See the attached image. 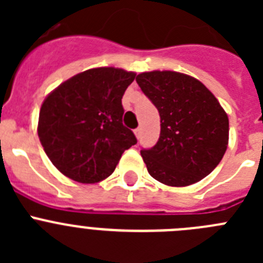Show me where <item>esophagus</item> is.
Here are the masks:
<instances>
[{
  "instance_id": "1",
  "label": "esophagus",
  "mask_w": 263,
  "mask_h": 263,
  "mask_svg": "<svg viewBox=\"0 0 263 263\" xmlns=\"http://www.w3.org/2000/svg\"><path fill=\"white\" fill-rule=\"evenodd\" d=\"M134 134H136L137 138H141V136H142V129H141V127H137V129L134 130Z\"/></svg>"
}]
</instances>
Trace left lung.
Returning a JSON list of instances; mask_svg holds the SVG:
<instances>
[{
  "label": "left lung",
  "mask_w": 263,
  "mask_h": 263,
  "mask_svg": "<svg viewBox=\"0 0 263 263\" xmlns=\"http://www.w3.org/2000/svg\"><path fill=\"white\" fill-rule=\"evenodd\" d=\"M136 80L160 116L157 145L141 150L148 174L173 187L200 182L227 152L229 120L222 106L203 83L180 72H143Z\"/></svg>",
  "instance_id": "left-lung-1"
}]
</instances>
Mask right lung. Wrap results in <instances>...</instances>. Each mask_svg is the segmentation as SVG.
I'll list each match as a JSON object with an SVG mask.
<instances>
[{"label": "right lung", "mask_w": 263, "mask_h": 263, "mask_svg": "<svg viewBox=\"0 0 263 263\" xmlns=\"http://www.w3.org/2000/svg\"><path fill=\"white\" fill-rule=\"evenodd\" d=\"M134 79V72L113 67L87 69L46 97L38 136L63 175L79 183L101 182L136 145L134 133L122 125L121 101Z\"/></svg>", "instance_id": "add662e5"}]
</instances>
